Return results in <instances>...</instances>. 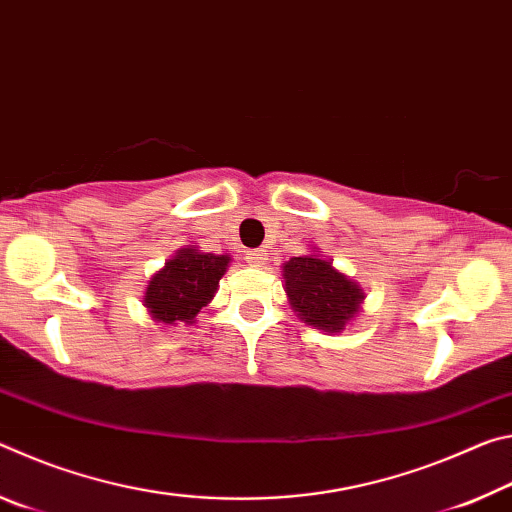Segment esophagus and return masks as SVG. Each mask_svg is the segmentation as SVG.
I'll list each match as a JSON object with an SVG mask.
<instances>
[{"label":"esophagus","instance_id":"esophagus-1","mask_svg":"<svg viewBox=\"0 0 512 512\" xmlns=\"http://www.w3.org/2000/svg\"><path fill=\"white\" fill-rule=\"evenodd\" d=\"M266 257H268V253L264 248H255V250H248V253H246V262L250 266H262L266 262Z\"/></svg>","mask_w":512,"mask_h":512}]
</instances>
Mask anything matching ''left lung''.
Returning a JSON list of instances; mask_svg holds the SVG:
<instances>
[{
    "label": "left lung",
    "instance_id": "8db88e82",
    "mask_svg": "<svg viewBox=\"0 0 512 512\" xmlns=\"http://www.w3.org/2000/svg\"><path fill=\"white\" fill-rule=\"evenodd\" d=\"M284 280L293 309L305 323L325 332H341L363 300L357 284L316 255L291 257L284 264Z\"/></svg>",
    "mask_w": 512,
    "mask_h": 512
}]
</instances>
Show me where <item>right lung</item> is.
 Returning <instances> with one entry per match:
<instances>
[{
	"mask_svg": "<svg viewBox=\"0 0 512 512\" xmlns=\"http://www.w3.org/2000/svg\"><path fill=\"white\" fill-rule=\"evenodd\" d=\"M230 257L185 248L151 277L144 302L164 325L194 323L198 311L214 298Z\"/></svg>",
	"mask_w": 512,
	"mask_h": 512,
	"instance_id": "add662e5",
	"label": "right lung"
}]
</instances>
